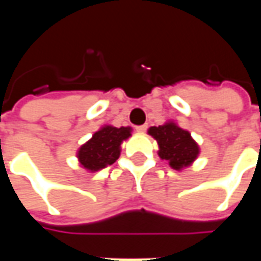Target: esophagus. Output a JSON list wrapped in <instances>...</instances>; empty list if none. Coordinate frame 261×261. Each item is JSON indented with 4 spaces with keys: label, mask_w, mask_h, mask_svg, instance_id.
I'll return each mask as SVG.
<instances>
[{
    "label": "esophagus",
    "mask_w": 261,
    "mask_h": 261,
    "mask_svg": "<svg viewBox=\"0 0 261 261\" xmlns=\"http://www.w3.org/2000/svg\"><path fill=\"white\" fill-rule=\"evenodd\" d=\"M148 128V125L147 124H142V125H137L136 127V130L138 131V133H145Z\"/></svg>",
    "instance_id": "34e87169"
}]
</instances>
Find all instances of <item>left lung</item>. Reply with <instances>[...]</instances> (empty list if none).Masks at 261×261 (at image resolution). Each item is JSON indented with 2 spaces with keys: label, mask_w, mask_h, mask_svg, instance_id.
<instances>
[{
  "label": "left lung",
  "mask_w": 261,
  "mask_h": 261,
  "mask_svg": "<svg viewBox=\"0 0 261 261\" xmlns=\"http://www.w3.org/2000/svg\"><path fill=\"white\" fill-rule=\"evenodd\" d=\"M148 134L158 142L159 158L168 161L172 169H186L200 155V147L192 134L173 120L158 127H149Z\"/></svg>",
  "instance_id": "8db88e82"
}]
</instances>
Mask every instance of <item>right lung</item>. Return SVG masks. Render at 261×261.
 <instances>
[{"instance_id": "1", "label": "right lung", "mask_w": 261, "mask_h": 261, "mask_svg": "<svg viewBox=\"0 0 261 261\" xmlns=\"http://www.w3.org/2000/svg\"><path fill=\"white\" fill-rule=\"evenodd\" d=\"M131 127H114L105 124L82 144L76 151V158L80 165L88 172H97L113 165L120 156L121 144L131 137Z\"/></svg>"}]
</instances>
